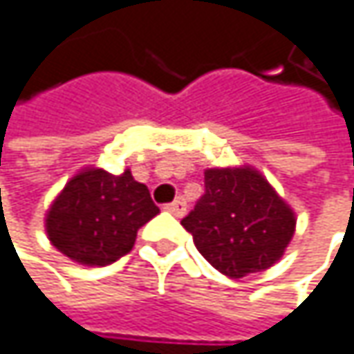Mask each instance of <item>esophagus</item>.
<instances>
[{
	"label": "esophagus",
	"mask_w": 354,
	"mask_h": 354,
	"mask_svg": "<svg viewBox=\"0 0 354 354\" xmlns=\"http://www.w3.org/2000/svg\"><path fill=\"white\" fill-rule=\"evenodd\" d=\"M165 209H167V212H171L173 215H177V217H181V215H185V212H187V203H185V199H183V197H177L175 201L167 203V205H165Z\"/></svg>",
	"instance_id": "1"
}]
</instances>
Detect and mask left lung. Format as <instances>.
Wrapping results in <instances>:
<instances>
[{
  "label": "left lung",
  "instance_id": "obj_1",
  "mask_svg": "<svg viewBox=\"0 0 354 354\" xmlns=\"http://www.w3.org/2000/svg\"><path fill=\"white\" fill-rule=\"evenodd\" d=\"M199 254L230 278L276 264L296 227L292 209L250 169H207L205 193L181 219Z\"/></svg>",
  "mask_w": 354,
  "mask_h": 354
}]
</instances>
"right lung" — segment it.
<instances>
[{"label":"right lung","mask_w":354,"mask_h":354,"mask_svg":"<svg viewBox=\"0 0 354 354\" xmlns=\"http://www.w3.org/2000/svg\"><path fill=\"white\" fill-rule=\"evenodd\" d=\"M147 185L131 171L113 175L86 169L72 177L52 203L46 230L50 241L70 260L84 266H109L127 256L137 232L155 215Z\"/></svg>","instance_id":"add662e5"}]
</instances>
